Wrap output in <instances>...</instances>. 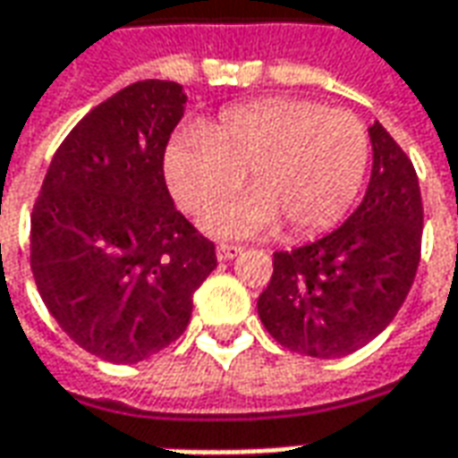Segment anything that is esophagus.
Instances as JSON below:
<instances>
[{
    "label": "esophagus",
    "mask_w": 458,
    "mask_h": 458,
    "mask_svg": "<svg viewBox=\"0 0 458 458\" xmlns=\"http://www.w3.org/2000/svg\"><path fill=\"white\" fill-rule=\"evenodd\" d=\"M216 253H217V260H233L235 255L242 253V248L241 245H233V242H220Z\"/></svg>",
    "instance_id": "1"
}]
</instances>
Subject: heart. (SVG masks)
<instances>
[{"instance_id":"1","label":"heart","mask_w":458,"mask_h":458,"mask_svg":"<svg viewBox=\"0 0 458 458\" xmlns=\"http://www.w3.org/2000/svg\"><path fill=\"white\" fill-rule=\"evenodd\" d=\"M369 160V130L356 114L316 99L273 98L177 135L165 152V180L180 208L203 216L235 192L248 167L253 190L213 210L205 228L250 235L281 220L288 238H310L356 203Z\"/></svg>"}]
</instances>
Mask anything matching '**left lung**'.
I'll list each match as a JSON object with an SVG mask.
<instances>
[{"label": "left lung", "mask_w": 458, "mask_h": 458, "mask_svg": "<svg viewBox=\"0 0 458 458\" xmlns=\"http://www.w3.org/2000/svg\"><path fill=\"white\" fill-rule=\"evenodd\" d=\"M373 170L353 216L334 233L273 253L258 316L283 348L341 359L366 346L403 306L421 260L424 205L409 155L369 127Z\"/></svg>", "instance_id": "left-lung-1"}]
</instances>
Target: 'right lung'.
<instances>
[{"label":"right lung","instance_id":"obj_1","mask_svg":"<svg viewBox=\"0 0 458 458\" xmlns=\"http://www.w3.org/2000/svg\"><path fill=\"white\" fill-rule=\"evenodd\" d=\"M182 85L142 80L87 112L55 152L32 210L37 291L77 346L138 363L188 328L216 245L165 185Z\"/></svg>","mask_w":458,"mask_h":458}]
</instances>
